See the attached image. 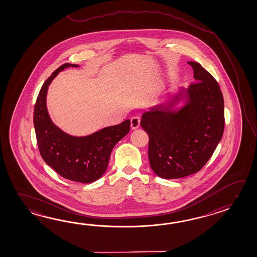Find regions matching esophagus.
Listing matches in <instances>:
<instances>
[{
  "label": "esophagus",
  "mask_w": 257,
  "mask_h": 257,
  "mask_svg": "<svg viewBox=\"0 0 257 257\" xmlns=\"http://www.w3.org/2000/svg\"><path fill=\"white\" fill-rule=\"evenodd\" d=\"M141 124V117L135 115V116H132L131 119V126L132 130H137Z\"/></svg>",
  "instance_id": "esophagus-1"
}]
</instances>
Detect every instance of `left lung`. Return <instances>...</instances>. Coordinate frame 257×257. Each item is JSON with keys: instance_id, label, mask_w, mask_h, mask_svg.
I'll return each instance as SVG.
<instances>
[{"instance_id": "1", "label": "left lung", "mask_w": 257, "mask_h": 257, "mask_svg": "<svg viewBox=\"0 0 257 257\" xmlns=\"http://www.w3.org/2000/svg\"><path fill=\"white\" fill-rule=\"evenodd\" d=\"M197 82L142 115L149 135L148 157L155 175L176 179L202 169L224 131V100L218 82L202 66L187 62ZM181 100L184 105L177 106Z\"/></svg>"}]
</instances>
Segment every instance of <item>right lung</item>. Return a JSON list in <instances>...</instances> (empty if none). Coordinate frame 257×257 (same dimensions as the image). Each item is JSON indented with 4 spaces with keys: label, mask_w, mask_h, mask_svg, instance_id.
<instances>
[{
    "label": "right lung",
    "mask_w": 257,
    "mask_h": 257,
    "mask_svg": "<svg viewBox=\"0 0 257 257\" xmlns=\"http://www.w3.org/2000/svg\"><path fill=\"white\" fill-rule=\"evenodd\" d=\"M70 67L79 65L65 63L44 82L35 104L34 126L45 163L66 179L88 184L104 175L113 148L130 132L131 120L84 137L71 136L56 126L47 109L48 89L59 72Z\"/></svg>",
    "instance_id": "add662e5"
}]
</instances>
